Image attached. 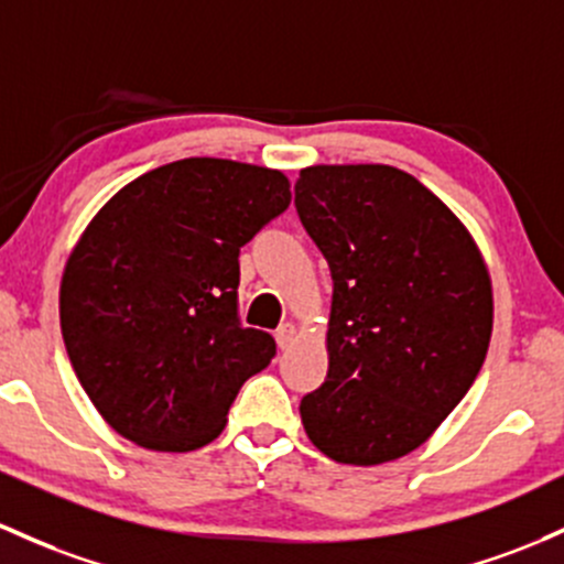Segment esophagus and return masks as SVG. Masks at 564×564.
<instances>
[{
  "label": "esophagus",
  "instance_id": "esophagus-1",
  "mask_svg": "<svg viewBox=\"0 0 564 564\" xmlns=\"http://www.w3.org/2000/svg\"><path fill=\"white\" fill-rule=\"evenodd\" d=\"M294 337H296L294 324H281V326H278L275 339H278V345H281V348H289V345L294 343Z\"/></svg>",
  "mask_w": 564,
  "mask_h": 564
}]
</instances>
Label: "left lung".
Returning a JSON list of instances; mask_svg holds the SVG:
<instances>
[{"instance_id": "1", "label": "left lung", "mask_w": 564, "mask_h": 564, "mask_svg": "<svg viewBox=\"0 0 564 564\" xmlns=\"http://www.w3.org/2000/svg\"><path fill=\"white\" fill-rule=\"evenodd\" d=\"M294 206L334 281L329 372L302 395V425L337 463L395 460L438 429L485 364V259L460 219L391 165L300 171Z\"/></svg>"}]
</instances>
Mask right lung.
I'll return each instance as SVG.
<instances>
[{
  "instance_id": "right-lung-1",
  "label": "right lung",
  "mask_w": 564,
  "mask_h": 564,
  "mask_svg": "<svg viewBox=\"0 0 564 564\" xmlns=\"http://www.w3.org/2000/svg\"><path fill=\"white\" fill-rule=\"evenodd\" d=\"M292 203L281 171L216 158L160 165L117 192L61 283V332L93 406L160 453L214 442L275 356L243 329L240 249Z\"/></svg>"
}]
</instances>
